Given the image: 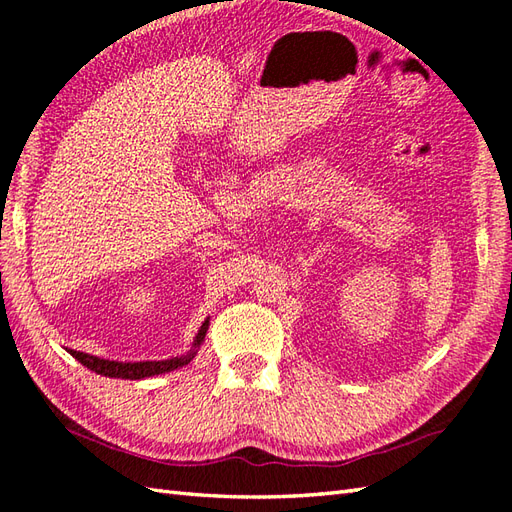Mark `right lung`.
Returning <instances> with one entry per match:
<instances>
[{"instance_id": "add662e5", "label": "right lung", "mask_w": 512, "mask_h": 512, "mask_svg": "<svg viewBox=\"0 0 512 512\" xmlns=\"http://www.w3.org/2000/svg\"><path fill=\"white\" fill-rule=\"evenodd\" d=\"M207 326L209 320L203 322L199 335L194 339V346H199L205 333H207ZM71 355L82 361L88 370H93L101 376H110V378H129V381H138V378H147V376H155V374H164V372H173L177 368H183V365H188L190 359L196 355V352H190L186 357H175V359H168V361H140V363H119V361H108V359H99L93 355H86V352H77L71 350Z\"/></svg>"}]
</instances>
